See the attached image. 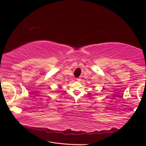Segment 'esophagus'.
<instances>
[{
    "mask_svg": "<svg viewBox=\"0 0 146 146\" xmlns=\"http://www.w3.org/2000/svg\"><path fill=\"white\" fill-rule=\"evenodd\" d=\"M76 80H77V81H78V82H80V81L81 80V78H77L76 79Z\"/></svg>",
    "mask_w": 146,
    "mask_h": 146,
    "instance_id": "obj_1",
    "label": "esophagus"
}]
</instances>
